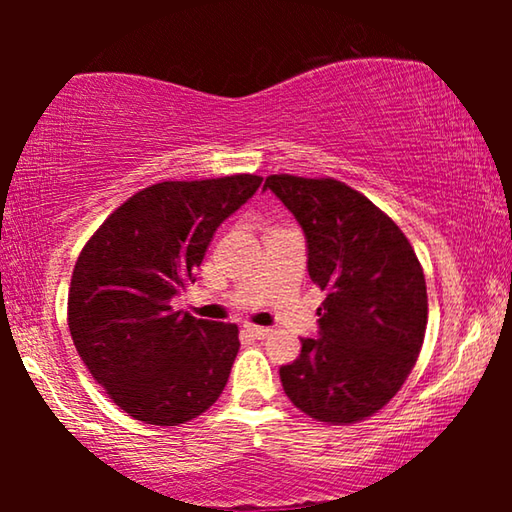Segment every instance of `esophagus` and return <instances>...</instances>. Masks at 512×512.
<instances>
[{"mask_svg": "<svg viewBox=\"0 0 512 512\" xmlns=\"http://www.w3.org/2000/svg\"><path fill=\"white\" fill-rule=\"evenodd\" d=\"M244 334H248L250 339H257L262 341L268 336V329L266 327H257V325H244Z\"/></svg>", "mask_w": 512, "mask_h": 512, "instance_id": "1", "label": "esophagus"}]
</instances>
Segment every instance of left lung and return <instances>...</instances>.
<instances>
[{
    "label": "left lung",
    "mask_w": 512,
    "mask_h": 512,
    "mask_svg": "<svg viewBox=\"0 0 512 512\" xmlns=\"http://www.w3.org/2000/svg\"><path fill=\"white\" fill-rule=\"evenodd\" d=\"M264 189L296 216L311 282L327 293L318 336L280 368L302 413L352 424L391 402L418 361L427 284L413 246L391 216L334 178L268 176Z\"/></svg>",
    "instance_id": "obj_1"
}]
</instances>
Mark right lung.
<instances>
[{
	"instance_id": "1",
	"label": "right lung",
	"mask_w": 512,
	"mask_h": 512,
	"mask_svg": "<svg viewBox=\"0 0 512 512\" xmlns=\"http://www.w3.org/2000/svg\"><path fill=\"white\" fill-rule=\"evenodd\" d=\"M262 178L167 180L119 205L81 250L67 298L76 352L135 420L176 427L219 400L239 329L173 311L214 232Z\"/></svg>"
}]
</instances>
